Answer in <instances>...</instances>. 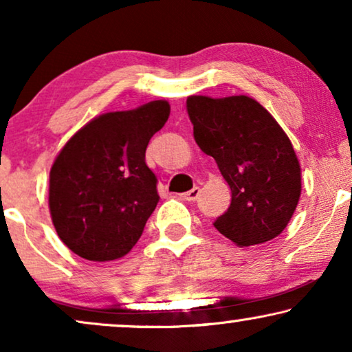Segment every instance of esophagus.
<instances>
[{
    "label": "esophagus",
    "mask_w": 352,
    "mask_h": 352,
    "mask_svg": "<svg viewBox=\"0 0 352 352\" xmlns=\"http://www.w3.org/2000/svg\"><path fill=\"white\" fill-rule=\"evenodd\" d=\"M199 195H200V189H199V187H194L192 190L186 192V194H182V199L187 200V201H195L197 199H199Z\"/></svg>",
    "instance_id": "1"
}]
</instances>
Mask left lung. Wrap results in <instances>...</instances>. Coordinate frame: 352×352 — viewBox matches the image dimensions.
<instances>
[{
    "label": "left lung",
    "instance_id": "8db88e82",
    "mask_svg": "<svg viewBox=\"0 0 352 352\" xmlns=\"http://www.w3.org/2000/svg\"><path fill=\"white\" fill-rule=\"evenodd\" d=\"M197 146L213 157L232 201L214 228L239 247L277 237L295 213L301 168L276 118L248 96H189Z\"/></svg>",
    "mask_w": 352,
    "mask_h": 352
}]
</instances>
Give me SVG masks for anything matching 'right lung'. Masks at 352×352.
<instances>
[{"mask_svg":"<svg viewBox=\"0 0 352 352\" xmlns=\"http://www.w3.org/2000/svg\"><path fill=\"white\" fill-rule=\"evenodd\" d=\"M168 117L163 99L102 113L62 147L50 173V211L75 254L112 261L136 245L160 199L146 148Z\"/></svg>","mask_w":352,"mask_h":352,"instance_id":"right-lung-1","label":"right lung"}]
</instances>
